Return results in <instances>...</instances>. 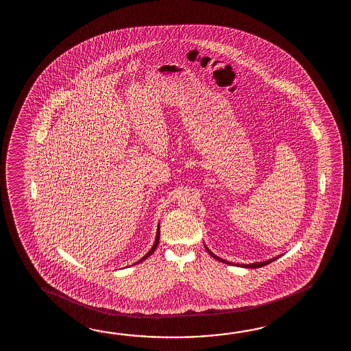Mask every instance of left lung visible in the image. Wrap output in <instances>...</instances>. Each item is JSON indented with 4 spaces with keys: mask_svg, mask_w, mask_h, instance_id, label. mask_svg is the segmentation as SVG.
Here are the masks:
<instances>
[{
    "mask_svg": "<svg viewBox=\"0 0 351 351\" xmlns=\"http://www.w3.org/2000/svg\"><path fill=\"white\" fill-rule=\"evenodd\" d=\"M207 248V247H206ZM207 251H208V254L213 257V258H216V260H218V261L224 262V263H228V265H232L231 262L226 261V260H222V258H219L218 256H216L215 254H212L210 251H209L208 248H207ZM280 257V256H278ZM278 257H275V258H271V260H269V261H265V262H256V263H251V265H242L241 267H246V269H258V267H262V266H266V265H269V263H271V262L275 261V260H277Z\"/></svg>",
    "mask_w": 351,
    "mask_h": 351,
    "instance_id": "8db88e82",
    "label": "left lung"
}]
</instances>
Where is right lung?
I'll return each instance as SVG.
<instances>
[{"label": "right lung", "mask_w": 351, "mask_h": 351, "mask_svg": "<svg viewBox=\"0 0 351 351\" xmlns=\"http://www.w3.org/2000/svg\"><path fill=\"white\" fill-rule=\"evenodd\" d=\"M159 226H158V230H157V239H156V242H154V245H153V247H152V248H150V251L149 252H148V254H145V256H144V257H143V258H141V260H139V261L136 262V263H139V262H143L144 261V260H147V258H148V257H149L150 254H153V252H154V251H156V248H157V246H158V242H159V236H160V234H159Z\"/></svg>", "instance_id": "add662e5"}]
</instances>
